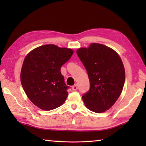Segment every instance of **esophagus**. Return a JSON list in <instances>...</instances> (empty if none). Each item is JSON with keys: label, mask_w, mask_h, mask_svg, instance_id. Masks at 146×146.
Returning <instances> with one entry per match:
<instances>
[{"label": "esophagus", "mask_w": 146, "mask_h": 146, "mask_svg": "<svg viewBox=\"0 0 146 146\" xmlns=\"http://www.w3.org/2000/svg\"><path fill=\"white\" fill-rule=\"evenodd\" d=\"M77 89H78V85H74V86H72V90H76Z\"/></svg>", "instance_id": "1"}]
</instances>
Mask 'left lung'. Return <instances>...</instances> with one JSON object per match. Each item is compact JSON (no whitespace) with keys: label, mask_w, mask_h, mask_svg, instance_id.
I'll return each instance as SVG.
<instances>
[{"label":"left lung","mask_w":146,"mask_h":146,"mask_svg":"<svg viewBox=\"0 0 146 146\" xmlns=\"http://www.w3.org/2000/svg\"><path fill=\"white\" fill-rule=\"evenodd\" d=\"M87 71L90 88L82 98L86 107L102 113L113 106L122 92L125 79L120 56L108 46L91 43L88 48L76 50Z\"/></svg>","instance_id":"8db88e82"}]
</instances>
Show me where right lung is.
Masks as SVG:
<instances>
[{
	"mask_svg": "<svg viewBox=\"0 0 146 146\" xmlns=\"http://www.w3.org/2000/svg\"><path fill=\"white\" fill-rule=\"evenodd\" d=\"M73 54L72 49L42 45L26 55L21 82L27 97L36 107L51 110L63 105L68 95L61 66Z\"/></svg>",
	"mask_w": 146,
	"mask_h": 146,
	"instance_id": "add662e5",
	"label": "right lung"
}]
</instances>
